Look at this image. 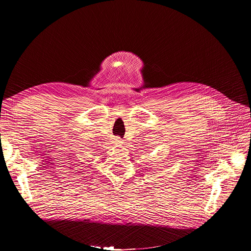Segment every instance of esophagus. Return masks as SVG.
I'll return each instance as SVG.
<instances>
[{
  "label": "esophagus",
  "mask_w": 251,
  "mask_h": 251,
  "mask_svg": "<svg viewBox=\"0 0 251 251\" xmlns=\"http://www.w3.org/2000/svg\"><path fill=\"white\" fill-rule=\"evenodd\" d=\"M114 143H115V145L117 146V147H119V146H122V139L120 138V137H116L115 139H114Z\"/></svg>",
  "instance_id": "esophagus-1"
}]
</instances>
